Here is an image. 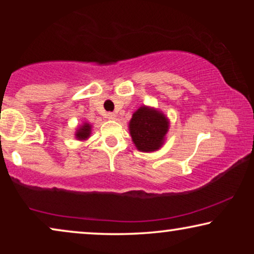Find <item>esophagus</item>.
<instances>
[{
    "mask_svg": "<svg viewBox=\"0 0 254 254\" xmlns=\"http://www.w3.org/2000/svg\"><path fill=\"white\" fill-rule=\"evenodd\" d=\"M117 118V116L114 113H107V119L109 120H114Z\"/></svg>",
    "mask_w": 254,
    "mask_h": 254,
    "instance_id": "esophagus-1",
    "label": "esophagus"
}]
</instances>
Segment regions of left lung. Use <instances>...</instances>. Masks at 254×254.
<instances>
[{
	"mask_svg": "<svg viewBox=\"0 0 254 254\" xmlns=\"http://www.w3.org/2000/svg\"><path fill=\"white\" fill-rule=\"evenodd\" d=\"M170 120L162 111L143 105L135 111L128 124L131 141L138 151L154 152L164 144Z\"/></svg>",
	"mask_w": 254,
	"mask_h": 254,
	"instance_id": "8db88e82",
	"label": "left lung"
}]
</instances>
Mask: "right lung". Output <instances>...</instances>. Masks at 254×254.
I'll return each instance as SVG.
<instances>
[{
	"instance_id": "1",
	"label": "right lung",
	"mask_w": 254,
	"mask_h": 254,
	"mask_svg": "<svg viewBox=\"0 0 254 254\" xmlns=\"http://www.w3.org/2000/svg\"><path fill=\"white\" fill-rule=\"evenodd\" d=\"M91 131H92V125H90L89 123H83L82 125L76 128L75 131V138L78 141H86L88 138L91 136Z\"/></svg>"
}]
</instances>
